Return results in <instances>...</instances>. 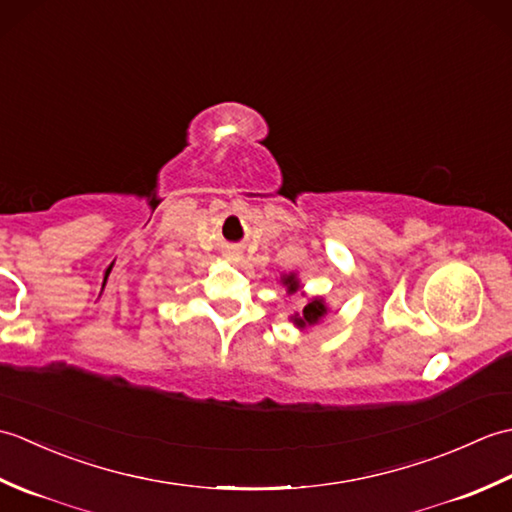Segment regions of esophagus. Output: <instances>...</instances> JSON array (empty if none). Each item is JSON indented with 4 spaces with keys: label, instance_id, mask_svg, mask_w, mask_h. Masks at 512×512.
I'll return each mask as SVG.
<instances>
[{
    "label": "esophagus",
    "instance_id": "1",
    "mask_svg": "<svg viewBox=\"0 0 512 512\" xmlns=\"http://www.w3.org/2000/svg\"><path fill=\"white\" fill-rule=\"evenodd\" d=\"M224 255H226L228 262H239V257H242V250H239L237 246H228Z\"/></svg>",
    "mask_w": 512,
    "mask_h": 512
}]
</instances>
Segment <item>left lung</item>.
<instances>
[{
    "label": "left lung",
    "mask_w": 512,
    "mask_h": 512,
    "mask_svg": "<svg viewBox=\"0 0 512 512\" xmlns=\"http://www.w3.org/2000/svg\"><path fill=\"white\" fill-rule=\"evenodd\" d=\"M284 284L288 286V290L290 292H297V279H295V275H290V277H284ZM325 314V306H323V301L321 299H312L306 308H303V314L299 317H295V323L299 325V328H303V325H314L317 323L321 317Z\"/></svg>",
    "instance_id": "obj_1"
}]
</instances>
